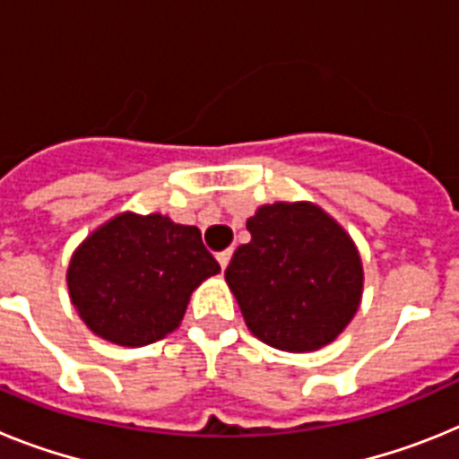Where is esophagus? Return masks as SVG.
Masks as SVG:
<instances>
[{
	"label": "esophagus",
	"mask_w": 459,
	"mask_h": 459,
	"mask_svg": "<svg viewBox=\"0 0 459 459\" xmlns=\"http://www.w3.org/2000/svg\"><path fill=\"white\" fill-rule=\"evenodd\" d=\"M216 259H218V264H221V269L225 271L227 264H230V259H232V250H222V253L216 255Z\"/></svg>",
	"instance_id": "1"
}]
</instances>
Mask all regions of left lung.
Wrapping results in <instances>:
<instances>
[{"instance_id":"obj_1","label":"left lung","mask_w":459,"mask_h":459,"mask_svg":"<svg viewBox=\"0 0 459 459\" xmlns=\"http://www.w3.org/2000/svg\"><path fill=\"white\" fill-rule=\"evenodd\" d=\"M246 227L250 243L234 250L225 280L250 333L282 351L333 342L363 291L350 234L312 202L259 206Z\"/></svg>"}]
</instances>
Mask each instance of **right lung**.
<instances>
[{
    "instance_id": "1",
    "label": "right lung",
    "mask_w": 459,
    "mask_h": 459,
    "mask_svg": "<svg viewBox=\"0 0 459 459\" xmlns=\"http://www.w3.org/2000/svg\"><path fill=\"white\" fill-rule=\"evenodd\" d=\"M221 271L193 225L119 213L73 253L71 301L99 338L144 347L179 328L190 294Z\"/></svg>"
}]
</instances>
